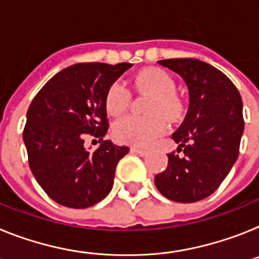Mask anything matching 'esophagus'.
<instances>
[{
    "mask_svg": "<svg viewBox=\"0 0 259 259\" xmlns=\"http://www.w3.org/2000/svg\"><path fill=\"white\" fill-rule=\"evenodd\" d=\"M131 152L132 153L139 154V156H147L148 154V151H145V149H140V148H138V147H132Z\"/></svg>",
    "mask_w": 259,
    "mask_h": 259,
    "instance_id": "esophagus-1",
    "label": "esophagus"
}]
</instances>
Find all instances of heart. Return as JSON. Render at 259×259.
I'll use <instances>...</instances> for the list:
<instances>
[{"label": "heart", "mask_w": 259, "mask_h": 259, "mask_svg": "<svg viewBox=\"0 0 259 259\" xmlns=\"http://www.w3.org/2000/svg\"><path fill=\"white\" fill-rule=\"evenodd\" d=\"M134 88L152 94L148 110L149 116L127 115L115 121L112 127L114 138L120 143L134 145H149L167 130L166 119L174 121L185 111L183 101L177 96L173 78L161 69H145L132 81ZM131 102V92L123 82L112 83L106 94V110L118 116L123 114ZM165 116L164 118L163 116Z\"/></svg>", "instance_id": "1"}]
</instances>
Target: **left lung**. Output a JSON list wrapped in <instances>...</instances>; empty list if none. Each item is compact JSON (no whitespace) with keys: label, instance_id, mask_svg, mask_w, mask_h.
<instances>
[{"label":"left lung","instance_id":"left-lung-1","mask_svg":"<svg viewBox=\"0 0 259 259\" xmlns=\"http://www.w3.org/2000/svg\"><path fill=\"white\" fill-rule=\"evenodd\" d=\"M158 64L180 74L189 88L186 118L171 135L180 147L167 154V167L154 177L165 198L194 203L215 193L235 165L244 132L242 99L224 73L196 59Z\"/></svg>","mask_w":259,"mask_h":259}]
</instances>
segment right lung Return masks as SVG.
<instances>
[{
  "mask_svg": "<svg viewBox=\"0 0 259 259\" xmlns=\"http://www.w3.org/2000/svg\"><path fill=\"white\" fill-rule=\"evenodd\" d=\"M132 64L78 63L55 74L27 110L23 141L35 180L48 196L69 208H88L105 199L128 147L103 140L108 130L106 94ZM86 134L103 141L94 152Z\"/></svg>",
  "mask_w": 259,
  "mask_h": 259,
  "instance_id": "1",
  "label": "right lung"
}]
</instances>
